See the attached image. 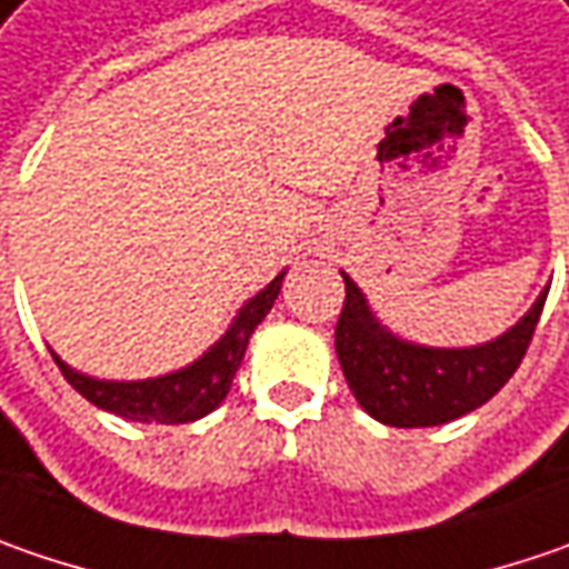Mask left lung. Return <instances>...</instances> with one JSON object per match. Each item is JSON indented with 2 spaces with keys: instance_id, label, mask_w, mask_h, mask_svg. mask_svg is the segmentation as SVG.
<instances>
[{
  "instance_id": "8db88e82",
  "label": "left lung",
  "mask_w": 569,
  "mask_h": 569,
  "mask_svg": "<svg viewBox=\"0 0 569 569\" xmlns=\"http://www.w3.org/2000/svg\"><path fill=\"white\" fill-rule=\"evenodd\" d=\"M343 283L337 359L362 410L385 427H439L487 405L519 369L548 299L545 289L512 331L483 347L430 350L391 337L347 273Z\"/></svg>"
}]
</instances>
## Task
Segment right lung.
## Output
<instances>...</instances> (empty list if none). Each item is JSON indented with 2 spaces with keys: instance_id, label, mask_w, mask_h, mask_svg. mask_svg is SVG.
<instances>
[{
  "instance_id": "obj_1",
  "label": "right lung",
  "mask_w": 569,
  "mask_h": 569,
  "mask_svg": "<svg viewBox=\"0 0 569 569\" xmlns=\"http://www.w3.org/2000/svg\"><path fill=\"white\" fill-rule=\"evenodd\" d=\"M283 273L260 289L258 296L238 311L232 328L226 337L212 347L210 353L197 359L193 366H187L181 372L161 376V379H146V382H98L88 379L82 372L69 369L60 357L62 379L72 385L82 398H88L94 408L111 410L123 420H137V423H190L207 417L212 408L222 405V398L229 395L232 379H236L248 337L263 321V315L273 309V299L280 296Z\"/></svg>"
}]
</instances>
